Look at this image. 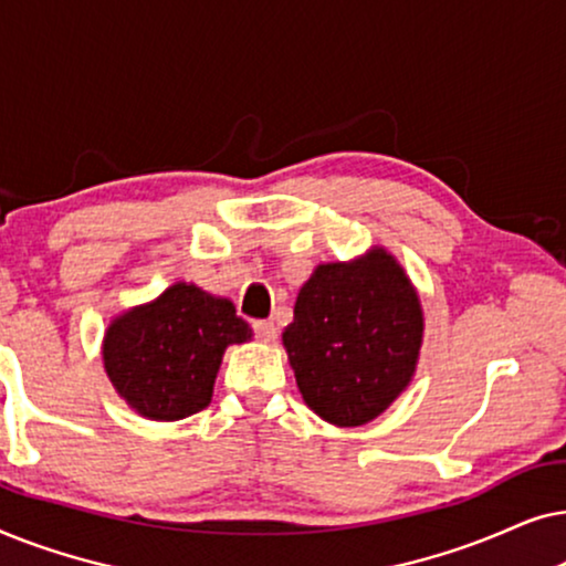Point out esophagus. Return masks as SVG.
<instances>
[{"mask_svg": "<svg viewBox=\"0 0 566 566\" xmlns=\"http://www.w3.org/2000/svg\"><path fill=\"white\" fill-rule=\"evenodd\" d=\"M252 329H254V335L262 339V343H273V339L277 337V327L273 322H265V319L254 322Z\"/></svg>", "mask_w": 566, "mask_h": 566, "instance_id": "obj_1", "label": "esophagus"}]
</instances>
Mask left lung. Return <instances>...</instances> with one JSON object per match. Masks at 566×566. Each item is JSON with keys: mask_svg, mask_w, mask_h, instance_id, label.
<instances>
[{"mask_svg": "<svg viewBox=\"0 0 566 566\" xmlns=\"http://www.w3.org/2000/svg\"><path fill=\"white\" fill-rule=\"evenodd\" d=\"M420 343V301L384 250L350 265L316 268L283 332L304 401L339 428L366 424L399 397Z\"/></svg>", "mask_w": 566, "mask_h": 566, "instance_id": "8db88e82", "label": "left lung"}]
</instances>
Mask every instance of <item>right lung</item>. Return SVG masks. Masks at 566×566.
<instances>
[{
    "label": "right lung",
    "mask_w": 566,
    "mask_h": 566,
    "mask_svg": "<svg viewBox=\"0 0 566 566\" xmlns=\"http://www.w3.org/2000/svg\"><path fill=\"white\" fill-rule=\"evenodd\" d=\"M252 337L227 298L175 283L154 304L111 324L105 370L123 399L149 420H182L208 407L221 355Z\"/></svg>",
    "instance_id": "right-lung-1"
}]
</instances>
